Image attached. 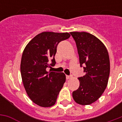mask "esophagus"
I'll return each instance as SVG.
<instances>
[{
  "label": "esophagus",
  "mask_w": 122,
  "mask_h": 122,
  "mask_svg": "<svg viewBox=\"0 0 122 122\" xmlns=\"http://www.w3.org/2000/svg\"><path fill=\"white\" fill-rule=\"evenodd\" d=\"M66 78V80H69V79H70V78H72V76H68V75H67Z\"/></svg>",
  "instance_id": "34e87169"
}]
</instances>
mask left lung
<instances>
[{
  "mask_svg": "<svg viewBox=\"0 0 122 122\" xmlns=\"http://www.w3.org/2000/svg\"><path fill=\"white\" fill-rule=\"evenodd\" d=\"M80 65H85L84 76L78 78L80 86L73 92L74 101L80 105L96 102L108 85L110 72V57L107 49L96 36L87 32L73 31Z\"/></svg>",
  "mask_w": 122,
  "mask_h": 122,
  "instance_id": "obj_1",
  "label": "left lung"
}]
</instances>
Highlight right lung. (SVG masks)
I'll use <instances>...</instances> for the list:
<instances>
[{
    "mask_svg": "<svg viewBox=\"0 0 122 122\" xmlns=\"http://www.w3.org/2000/svg\"><path fill=\"white\" fill-rule=\"evenodd\" d=\"M70 37L67 32L44 31L31 39L23 52L20 65L22 81L30 99L39 106L54 105L66 81L64 73L47 71L46 68L56 64L57 44Z\"/></svg>",
    "mask_w": 122,
    "mask_h": 122,
    "instance_id": "obj_1",
    "label": "right lung"
}]
</instances>
